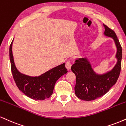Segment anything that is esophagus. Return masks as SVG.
Segmentation results:
<instances>
[{"mask_svg":"<svg viewBox=\"0 0 126 126\" xmlns=\"http://www.w3.org/2000/svg\"><path fill=\"white\" fill-rule=\"evenodd\" d=\"M72 66V63H70V62L68 61L66 63V69H67V70H69L71 69Z\"/></svg>","mask_w":126,"mask_h":126,"instance_id":"34e87169","label":"esophagus"}]
</instances>
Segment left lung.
<instances>
[{"instance_id":"obj_1","label":"left lung","mask_w":126,"mask_h":126,"mask_svg":"<svg viewBox=\"0 0 126 126\" xmlns=\"http://www.w3.org/2000/svg\"><path fill=\"white\" fill-rule=\"evenodd\" d=\"M104 34L111 37L117 48V63L111 70L104 74H97L92 67L87 57L76 59L71 70L76 75V83L75 94L80 99L92 101L103 96L116 84L119 78L122 67V48L116 33L113 30L104 25Z\"/></svg>"}]
</instances>
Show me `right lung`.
<instances>
[{"label":"right lung","mask_w":126,"mask_h":126,"mask_svg":"<svg viewBox=\"0 0 126 126\" xmlns=\"http://www.w3.org/2000/svg\"><path fill=\"white\" fill-rule=\"evenodd\" d=\"M12 44L9 48V57L11 70L16 86L26 96L37 100H43L49 98L52 94L55 83L60 77L67 73L65 63L53 68L39 76H30L23 74L15 66Z\"/></svg>","instance_id":"1"}]
</instances>
